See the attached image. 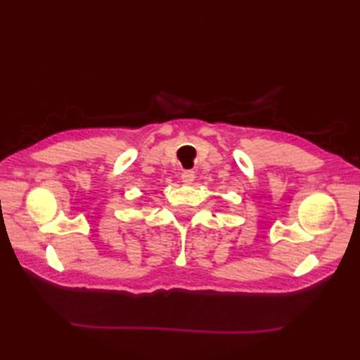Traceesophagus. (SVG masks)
I'll return each instance as SVG.
<instances>
[{
  "label": "esophagus",
  "instance_id": "obj_1",
  "mask_svg": "<svg viewBox=\"0 0 360 360\" xmlns=\"http://www.w3.org/2000/svg\"><path fill=\"white\" fill-rule=\"evenodd\" d=\"M181 179H182V182H184V184H192V182L195 181V172H190V170L182 172Z\"/></svg>",
  "mask_w": 360,
  "mask_h": 360
}]
</instances>
